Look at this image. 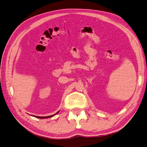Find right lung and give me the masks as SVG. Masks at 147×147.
I'll list each match as a JSON object with an SVG mask.
<instances>
[{"mask_svg":"<svg viewBox=\"0 0 147 147\" xmlns=\"http://www.w3.org/2000/svg\"><path fill=\"white\" fill-rule=\"evenodd\" d=\"M58 113V112H57ZM55 114V115H56ZM55 115H50V116H46V117H38V116H34L35 117H37V118H39V119H46V118H49V117H51L54 116Z\"/></svg>","mask_w":147,"mask_h":147,"instance_id":"obj_1","label":"right lung"}]
</instances>
